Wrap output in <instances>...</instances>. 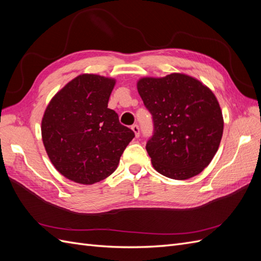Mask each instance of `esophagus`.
Listing matches in <instances>:
<instances>
[{
	"mask_svg": "<svg viewBox=\"0 0 261 261\" xmlns=\"http://www.w3.org/2000/svg\"><path fill=\"white\" fill-rule=\"evenodd\" d=\"M132 129H133V132L135 133V135H136V137H139V126L138 125H133L132 126Z\"/></svg>",
	"mask_w": 261,
	"mask_h": 261,
	"instance_id": "esophagus-1",
	"label": "esophagus"
}]
</instances>
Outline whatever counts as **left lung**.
Instances as JSON below:
<instances>
[{"label": "left lung", "mask_w": 261, "mask_h": 261, "mask_svg": "<svg viewBox=\"0 0 261 261\" xmlns=\"http://www.w3.org/2000/svg\"><path fill=\"white\" fill-rule=\"evenodd\" d=\"M137 90L153 118V136L146 149L154 170L173 179L198 175L217 153L223 134L215 93L181 73L143 77Z\"/></svg>", "instance_id": "obj_1"}]
</instances>
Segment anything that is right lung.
I'll return each instance as SVG.
<instances>
[{
	"instance_id": "obj_1",
	"label": "right lung",
	"mask_w": 261,
	"mask_h": 261,
	"mask_svg": "<svg viewBox=\"0 0 261 261\" xmlns=\"http://www.w3.org/2000/svg\"><path fill=\"white\" fill-rule=\"evenodd\" d=\"M116 81L82 74L55 93L41 121L45 151L63 176L92 185L116 170L120 158L135 137L108 108Z\"/></svg>"
}]
</instances>
